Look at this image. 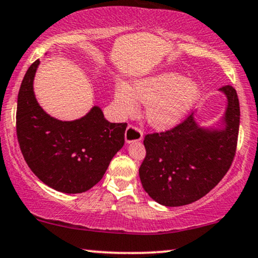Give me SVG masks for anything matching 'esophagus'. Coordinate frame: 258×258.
I'll list each match as a JSON object with an SVG mask.
<instances>
[{
    "label": "esophagus",
    "instance_id": "obj_1",
    "mask_svg": "<svg viewBox=\"0 0 258 258\" xmlns=\"http://www.w3.org/2000/svg\"><path fill=\"white\" fill-rule=\"evenodd\" d=\"M143 138V130L139 128L138 126L135 125H128V127L126 128V133H125V139L127 143H132V142H139Z\"/></svg>",
    "mask_w": 258,
    "mask_h": 258
}]
</instances>
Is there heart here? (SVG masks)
<instances>
[{"mask_svg":"<svg viewBox=\"0 0 258 258\" xmlns=\"http://www.w3.org/2000/svg\"><path fill=\"white\" fill-rule=\"evenodd\" d=\"M200 87L193 80L177 73H162L143 78L135 83V89L120 83L115 89V101L125 114H133L138 101L146 105L145 115L156 128H171L182 121L200 97Z\"/></svg>","mask_w":258,"mask_h":258,"instance_id":"b5f03b06","label":"heart"}]
</instances>
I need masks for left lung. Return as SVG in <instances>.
I'll use <instances>...</instances> for the list:
<instances>
[{"instance_id":"left-lung-1","label":"left lung","mask_w":258,"mask_h":258,"mask_svg":"<svg viewBox=\"0 0 258 258\" xmlns=\"http://www.w3.org/2000/svg\"><path fill=\"white\" fill-rule=\"evenodd\" d=\"M220 90L229 100L223 131L200 128L190 113L172 128L145 135L146 155L139 176L143 188L158 204H191L210 193L229 171L237 150L239 100L230 84Z\"/></svg>"}]
</instances>
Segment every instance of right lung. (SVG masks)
<instances>
[{
    "label": "right lung",
    "mask_w": 258,
    "mask_h": 258,
    "mask_svg": "<svg viewBox=\"0 0 258 258\" xmlns=\"http://www.w3.org/2000/svg\"><path fill=\"white\" fill-rule=\"evenodd\" d=\"M39 63L35 60L28 68L18 95L16 136L22 156L48 187L67 194L83 193L103 177L122 148L127 123L107 121L99 107L75 121L52 118L34 96Z\"/></svg>",
    "instance_id": "right-lung-1"
}]
</instances>
